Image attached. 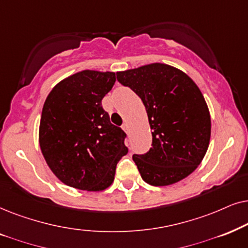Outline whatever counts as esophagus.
<instances>
[{
	"label": "esophagus",
	"mask_w": 248,
	"mask_h": 248,
	"mask_svg": "<svg viewBox=\"0 0 248 248\" xmlns=\"http://www.w3.org/2000/svg\"><path fill=\"white\" fill-rule=\"evenodd\" d=\"M122 129H124V131H126L127 134H129V126H128L127 122H124V124H122Z\"/></svg>",
	"instance_id": "esophagus-1"
}]
</instances>
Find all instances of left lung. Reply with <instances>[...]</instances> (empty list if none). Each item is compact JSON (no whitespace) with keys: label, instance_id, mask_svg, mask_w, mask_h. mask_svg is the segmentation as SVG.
<instances>
[{"label":"left lung","instance_id":"left-lung-1","mask_svg":"<svg viewBox=\"0 0 248 248\" xmlns=\"http://www.w3.org/2000/svg\"><path fill=\"white\" fill-rule=\"evenodd\" d=\"M118 81L141 98L152 129V147L134 154L141 178L169 186L196 170L211 137V117L199 86L184 71L164 63L117 72Z\"/></svg>","mask_w":248,"mask_h":248}]
</instances>
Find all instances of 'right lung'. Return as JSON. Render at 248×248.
Returning a JSON list of instances; mask_svg holds the SVG:
<instances>
[{
  "label": "right lung",
  "mask_w": 248,
  "mask_h": 248,
  "mask_svg": "<svg viewBox=\"0 0 248 248\" xmlns=\"http://www.w3.org/2000/svg\"><path fill=\"white\" fill-rule=\"evenodd\" d=\"M114 82V72L82 70L61 80L46 97L39 146L52 172L68 186L107 189L117 163L128 153L126 134L102 108Z\"/></svg>",
  "instance_id": "1"
}]
</instances>
